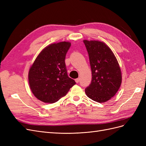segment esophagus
<instances>
[{
    "label": "esophagus",
    "instance_id": "1",
    "mask_svg": "<svg viewBox=\"0 0 146 146\" xmlns=\"http://www.w3.org/2000/svg\"><path fill=\"white\" fill-rule=\"evenodd\" d=\"M75 81H76V82L77 83H78L79 82H80V78H76V80H75Z\"/></svg>",
    "mask_w": 146,
    "mask_h": 146
}]
</instances>
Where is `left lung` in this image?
<instances>
[{
	"label": "left lung",
	"mask_w": 146,
	"mask_h": 146,
	"mask_svg": "<svg viewBox=\"0 0 146 146\" xmlns=\"http://www.w3.org/2000/svg\"><path fill=\"white\" fill-rule=\"evenodd\" d=\"M89 55L92 72L91 84L85 93L92 100L103 103L115 96L122 83V73L114 53L106 44L83 40Z\"/></svg>",
	"instance_id": "obj_1"
}]
</instances>
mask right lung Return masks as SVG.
I'll use <instances>...</instances> for the list:
<instances>
[{"label": "right lung", "mask_w": 146, "mask_h": 146, "mask_svg": "<svg viewBox=\"0 0 146 146\" xmlns=\"http://www.w3.org/2000/svg\"><path fill=\"white\" fill-rule=\"evenodd\" d=\"M71 43L62 41L46 46L30 66L29 83L36 98L52 104L63 98L76 82L68 77L65 64L66 53Z\"/></svg>", "instance_id": "obj_1"}]
</instances>
